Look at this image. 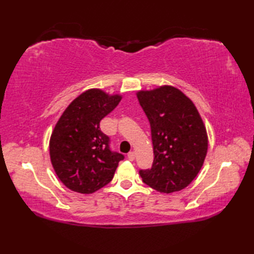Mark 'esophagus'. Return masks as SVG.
<instances>
[{
	"label": "esophagus",
	"instance_id": "esophagus-1",
	"mask_svg": "<svg viewBox=\"0 0 254 254\" xmlns=\"http://www.w3.org/2000/svg\"><path fill=\"white\" fill-rule=\"evenodd\" d=\"M134 158H135V153H134V152H130V153H128L127 154V159L128 160H134Z\"/></svg>",
	"mask_w": 254,
	"mask_h": 254
}]
</instances>
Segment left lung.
<instances>
[{
	"instance_id": "8db88e82",
	"label": "left lung",
	"mask_w": 254,
	"mask_h": 254,
	"mask_svg": "<svg viewBox=\"0 0 254 254\" xmlns=\"http://www.w3.org/2000/svg\"><path fill=\"white\" fill-rule=\"evenodd\" d=\"M139 105L152 132L154 161L139 170L143 182L163 193L180 191L201 170L207 153V135L193 102L171 86L138 91Z\"/></svg>"
}]
</instances>
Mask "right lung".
<instances>
[{
	"instance_id": "1",
	"label": "right lung",
	"mask_w": 254,
	"mask_h": 254,
	"mask_svg": "<svg viewBox=\"0 0 254 254\" xmlns=\"http://www.w3.org/2000/svg\"><path fill=\"white\" fill-rule=\"evenodd\" d=\"M121 96L89 89L75 98L56 124L50 138V158L63 185L89 194L108 185L124 156L110 147L100 121L115 109Z\"/></svg>"
}]
</instances>
